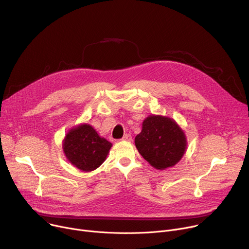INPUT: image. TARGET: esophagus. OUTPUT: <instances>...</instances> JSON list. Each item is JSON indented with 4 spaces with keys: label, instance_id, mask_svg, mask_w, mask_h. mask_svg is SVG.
I'll list each match as a JSON object with an SVG mask.
<instances>
[{
    "label": "esophagus",
    "instance_id": "obj_1",
    "mask_svg": "<svg viewBox=\"0 0 249 249\" xmlns=\"http://www.w3.org/2000/svg\"><path fill=\"white\" fill-rule=\"evenodd\" d=\"M122 141H127V142H130L132 140V136L130 134H126L122 139Z\"/></svg>",
    "mask_w": 249,
    "mask_h": 249
}]
</instances>
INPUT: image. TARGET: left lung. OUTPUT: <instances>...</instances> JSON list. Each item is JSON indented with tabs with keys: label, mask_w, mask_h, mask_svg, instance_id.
<instances>
[{
	"label": "left lung",
	"mask_w": 249,
	"mask_h": 249,
	"mask_svg": "<svg viewBox=\"0 0 249 249\" xmlns=\"http://www.w3.org/2000/svg\"><path fill=\"white\" fill-rule=\"evenodd\" d=\"M135 145L153 167L162 170L174 166L184 156L187 148L185 133L172 118L149 115L135 138Z\"/></svg>",
	"instance_id": "left-lung-1"
}]
</instances>
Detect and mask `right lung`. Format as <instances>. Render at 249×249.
Segmentation results:
<instances>
[{"label":"right lung","mask_w":249,"mask_h":249,"mask_svg":"<svg viewBox=\"0 0 249 249\" xmlns=\"http://www.w3.org/2000/svg\"><path fill=\"white\" fill-rule=\"evenodd\" d=\"M112 144L100 137L93 127L83 123L70 129L63 140V152L67 160L77 168L89 172L106 160Z\"/></svg>","instance_id":"obj_1"}]
</instances>
